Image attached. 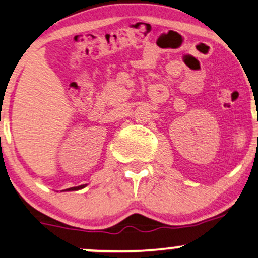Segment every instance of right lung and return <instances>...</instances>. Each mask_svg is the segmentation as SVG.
<instances>
[{
    "instance_id": "obj_1",
    "label": "right lung",
    "mask_w": 258,
    "mask_h": 258,
    "mask_svg": "<svg viewBox=\"0 0 258 258\" xmlns=\"http://www.w3.org/2000/svg\"><path fill=\"white\" fill-rule=\"evenodd\" d=\"M85 185H79V186H74V188H69L68 190H78V189H82Z\"/></svg>"
}]
</instances>
